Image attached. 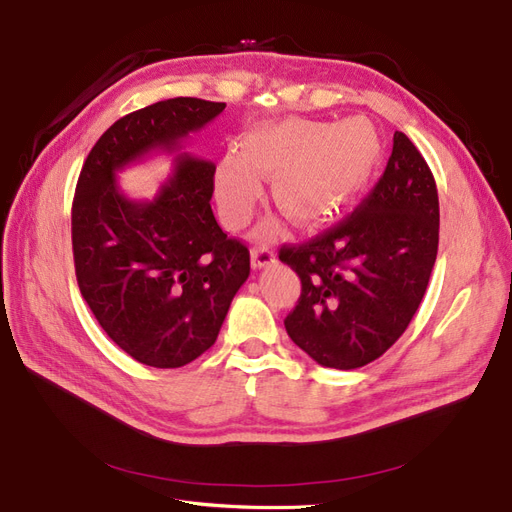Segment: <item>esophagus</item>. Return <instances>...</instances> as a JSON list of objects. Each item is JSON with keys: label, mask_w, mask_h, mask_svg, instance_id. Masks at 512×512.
Here are the masks:
<instances>
[{"label": "esophagus", "mask_w": 512, "mask_h": 512, "mask_svg": "<svg viewBox=\"0 0 512 512\" xmlns=\"http://www.w3.org/2000/svg\"><path fill=\"white\" fill-rule=\"evenodd\" d=\"M250 258H252L254 269H265V267L275 265V254H273V250H269V247H265V245L254 247V250L250 252Z\"/></svg>", "instance_id": "34e87169"}]
</instances>
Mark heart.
Segmentation results:
<instances>
[{"mask_svg":"<svg viewBox=\"0 0 512 512\" xmlns=\"http://www.w3.org/2000/svg\"><path fill=\"white\" fill-rule=\"evenodd\" d=\"M382 138L365 117L342 123L286 119L243 141L215 168V200L226 228L247 224L273 179V203L305 230L337 220L374 179L382 162ZM265 235L273 228L267 226Z\"/></svg>","mask_w":512,"mask_h":512,"instance_id":"obj_1","label":"heart"}]
</instances>
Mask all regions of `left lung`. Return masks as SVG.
Returning a JSON list of instances; mask_svg holds the SVG:
<instances>
[{"instance_id": "obj_1", "label": "left lung", "mask_w": 512, "mask_h": 512, "mask_svg": "<svg viewBox=\"0 0 512 512\" xmlns=\"http://www.w3.org/2000/svg\"><path fill=\"white\" fill-rule=\"evenodd\" d=\"M440 203L431 170L395 132L376 188L346 220L280 260L299 275L301 297L286 316L290 339L322 367L376 361L408 329L438 254Z\"/></svg>"}]
</instances>
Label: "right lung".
<instances>
[{
    "instance_id": "obj_1",
    "label": "right lung",
    "mask_w": 512,
    "mask_h": 512,
    "mask_svg": "<svg viewBox=\"0 0 512 512\" xmlns=\"http://www.w3.org/2000/svg\"><path fill=\"white\" fill-rule=\"evenodd\" d=\"M224 108L173 98L121 117L89 151L76 183V282L106 335L149 367H183L215 344L250 275V250L215 222L213 162L179 153L151 200L123 194L117 173L153 151H179Z\"/></svg>"
}]
</instances>
